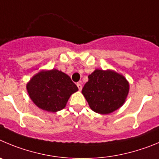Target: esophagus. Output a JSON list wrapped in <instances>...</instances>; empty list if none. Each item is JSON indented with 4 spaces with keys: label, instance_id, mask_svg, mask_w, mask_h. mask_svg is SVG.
<instances>
[{
    "label": "esophagus",
    "instance_id": "esophagus-1",
    "mask_svg": "<svg viewBox=\"0 0 159 159\" xmlns=\"http://www.w3.org/2000/svg\"><path fill=\"white\" fill-rule=\"evenodd\" d=\"M77 86H78V89H79V91H81V90L82 89V85H81V84H80V83H78V84H77Z\"/></svg>",
    "mask_w": 159,
    "mask_h": 159
}]
</instances>
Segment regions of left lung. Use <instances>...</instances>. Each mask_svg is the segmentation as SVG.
I'll return each mask as SVG.
<instances>
[{"label":"left lung","instance_id":"1","mask_svg":"<svg viewBox=\"0 0 159 159\" xmlns=\"http://www.w3.org/2000/svg\"><path fill=\"white\" fill-rule=\"evenodd\" d=\"M88 78L81 93L93 111L111 113L125 102L129 84L123 75L112 70H96Z\"/></svg>","mask_w":159,"mask_h":159}]
</instances>
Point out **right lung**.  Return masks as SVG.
<instances>
[{"label":"right lung","instance_id":"obj_1","mask_svg":"<svg viewBox=\"0 0 159 159\" xmlns=\"http://www.w3.org/2000/svg\"><path fill=\"white\" fill-rule=\"evenodd\" d=\"M27 89L39 108L54 112L65 108L71 94L78 88L67 74L53 69L35 74L28 83Z\"/></svg>","mask_w":159,"mask_h":159}]
</instances>
